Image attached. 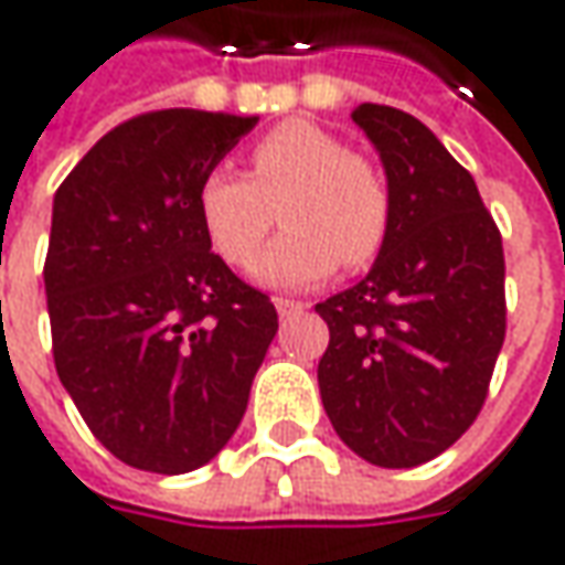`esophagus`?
Instances as JSON below:
<instances>
[{
    "label": "esophagus",
    "mask_w": 565,
    "mask_h": 565,
    "mask_svg": "<svg viewBox=\"0 0 565 565\" xmlns=\"http://www.w3.org/2000/svg\"><path fill=\"white\" fill-rule=\"evenodd\" d=\"M276 305V311H279V317H292V315H301L308 305L305 301H295V298H276L273 301Z\"/></svg>",
    "instance_id": "1"
}]
</instances>
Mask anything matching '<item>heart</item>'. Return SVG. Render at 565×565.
I'll list each match as a JSON object with an SVG mask.
<instances>
[{"label": "heart", "instance_id": "heart-1", "mask_svg": "<svg viewBox=\"0 0 565 565\" xmlns=\"http://www.w3.org/2000/svg\"><path fill=\"white\" fill-rule=\"evenodd\" d=\"M286 232L257 260L267 289H308L342 267H367L393 220L386 179L315 121H282L250 147V175L210 169L198 185V216L213 250L248 267L270 235L276 210Z\"/></svg>", "mask_w": 565, "mask_h": 565}]
</instances>
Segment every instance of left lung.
Masks as SVG:
<instances>
[{
    "label": "left lung",
    "mask_w": 565,
    "mask_h": 565,
    "mask_svg": "<svg viewBox=\"0 0 565 565\" xmlns=\"http://www.w3.org/2000/svg\"><path fill=\"white\" fill-rule=\"evenodd\" d=\"M393 220L371 273L317 305V364L339 440L380 468H415L456 444L488 399L507 337L503 238L475 179L402 109L361 103Z\"/></svg>",
    "instance_id": "obj_1"
}]
</instances>
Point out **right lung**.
<instances>
[{
	"label": "right lung",
	"mask_w": 565,
	"mask_h": 565,
	"mask_svg": "<svg viewBox=\"0 0 565 565\" xmlns=\"http://www.w3.org/2000/svg\"><path fill=\"white\" fill-rule=\"evenodd\" d=\"M254 116L160 109L121 121L53 198L46 308L55 374L125 466H206L248 408L276 308L210 250L198 185Z\"/></svg>",
	"instance_id": "1"
}]
</instances>
